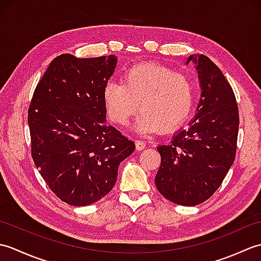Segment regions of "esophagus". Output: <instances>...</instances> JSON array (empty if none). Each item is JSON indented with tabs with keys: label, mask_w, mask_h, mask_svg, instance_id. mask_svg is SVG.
I'll use <instances>...</instances> for the list:
<instances>
[{
	"label": "esophagus",
	"mask_w": 261,
	"mask_h": 261,
	"mask_svg": "<svg viewBox=\"0 0 261 261\" xmlns=\"http://www.w3.org/2000/svg\"><path fill=\"white\" fill-rule=\"evenodd\" d=\"M135 142H136V148L138 149V150H142V149H145V147H146V142L143 141V140L137 139Z\"/></svg>",
	"instance_id": "esophagus-1"
}]
</instances>
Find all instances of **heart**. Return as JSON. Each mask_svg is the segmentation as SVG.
<instances>
[{
  "label": "heart",
  "instance_id": "heart-1",
  "mask_svg": "<svg viewBox=\"0 0 261 261\" xmlns=\"http://www.w3.org/2000/svg\"><path fill=\"white\" fill-rule=\"evenodd\" d=\"M194 101L191 77L156 63L131 66L121 82L108 81L103 86L104 107L113 123L125 125L139 105L141 112L135 123L139 132L176 129L190 116Z\"/></svg>",
  "mask_w": 261,
  "mask_h": 261
}]
</instances>
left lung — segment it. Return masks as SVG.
<instances>
[{"mask_svg":"<svg viewBox=\"0 0 261 261\" xmlns=\"http://www.w3.org/2000/svg\"><path fill=\"white\" fill-rule=\"evenodd\" d=\"M202 93L196 116L167 145L154 182L164 197L184 206L206 201L222 184L234 162L239 110L222 71L204 55H191Z\"/></svg>","mask_w":261,"mask_h":261,"instance_id":"obj_1","label":"left lung"}]
</instances>
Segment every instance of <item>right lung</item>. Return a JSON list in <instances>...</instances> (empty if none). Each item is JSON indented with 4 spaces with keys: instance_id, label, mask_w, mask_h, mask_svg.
Listing matches in <instances>:
<instances>
[{
    "instance_id": "right-lung-1",
    "label": "right lung",
    "mask_w": 261,
    "mask_h": 261,
    "mask_svg": "<svg viewBox=\"0 0 261 261\" xmlns=\"http://www.w3.org/2000/svg\"><path fill=\"white\" fill-rule=\"evenodd\" d=\"M114 55L55 58L38 83L28 111L31 156L63 202L85 206L114 187L119 165L136 145L107 125L103 86L114 73Z\"/></svg>"
}]
</instances>
